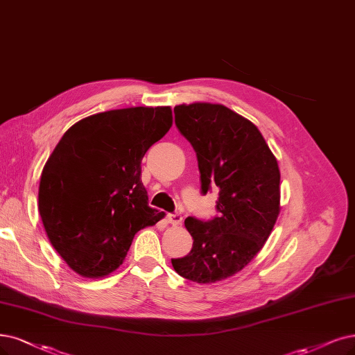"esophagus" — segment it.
Returning a JSON list of instances; mask_svg holds the SVG:
<instances>
[{"label": "esophagus", "mask_w": 355, "mask_h": 355, "mask_svg": "<svg viewBox=\"0 0 355 355\" xmlns=\"http://www.w3.org/2000/svg\"><path fill=\"white\" fill-rule=\"evenodd\" d=\"M166 220H168V224L177 227V225H181L182 216H181L180 214H169V215L166 216Z\"/></svg>", "instance_id": "34e87169"}]
</instances>
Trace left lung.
<instances>
[{
    "mask_svg": "<svg viewBox=\"0 0 355 355\" xmlns=\"http://www.w3.org/2000/svg\"><path fill=\"white\" fill-rule=\"evenodd\" d=\"M174 114L198 156L202 193L219 189V214L211 220L189 216L193 248L171 261L182 278L212 284L245 268L269 239L281 211L279 166L259 128L224 105L182 103Z\"/></svg>",
    "mask_w": 355,
    "mask_h": 355,
    "instance_id": "obj_1",
    "label": "left lung"
}]
</instances>
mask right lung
Masks as SVG:
<instances>
[{
	"label": "right lung",
	"mask_w": 355,
	"mask_h": 355,
	"mask_svg": "<svg viewBox=\"0 0 355 355\" xmlns=\"http://www.w3.org/2000/svg\"><path fill=\"white\" fill-rule=\"evenodd\" d=\"M171 125L169 107L99 112L71 125L48 157L39 214L52 247L78 275L107 277L136 232L165 216L148 205L140 164Z\"/></svg>",
	"instance_id": "1"
}]
</instances>
